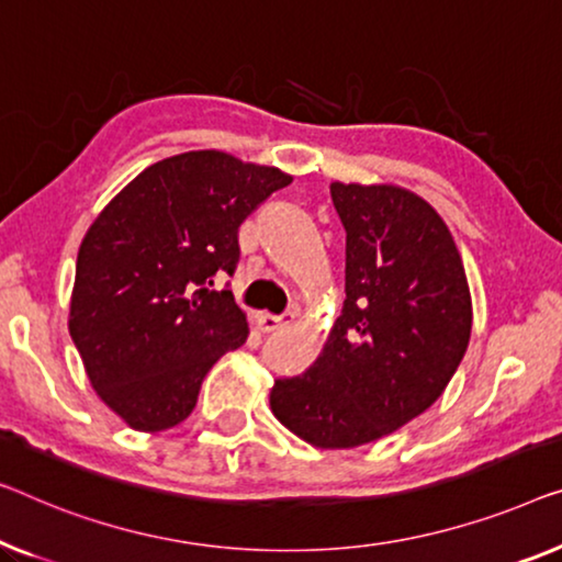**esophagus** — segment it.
I'll return each mask as SVG.
<instances>
[{"label": "esophagus", "mask_w": 562, "mask_h": 562, "mask_svg": "<svg viewBox=\"0 0 562 562\" xmlns=\"http://www.w3.org/2000/svg\"><path fill=\"white\" fill-rule=\"evenodd\" d=\"M292 321H295V313H292V310H288V313H282V315L262 313V315H257V328L262 333H274V330L288 328Z\"/></svg>", "instance_id": "obj_1"}]
</instances>
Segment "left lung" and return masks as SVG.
I'll use <instances>...</instances> for the list:
<instances>
[{
	"mask_svg": "<svg viewBox=\"0 0 562 562\" xmlns=\"http://www.w3.org/2000/svg\"><path fill=\"white\" fill-rule=\"evenodd\" d=\"M346 229V303L323 353L278 379L272 414L321 449H350L424 414L462 363L472 300L441 216L398 187L330 183Z\"/></svg>",
	"mask_w": 562,
	"mask_h": 562,
	"instance_id": "8db88e82",
	"label": "left lung"
}]
</instances>
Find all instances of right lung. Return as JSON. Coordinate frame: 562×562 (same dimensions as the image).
<instances>
[{
    "label": "right lung",
    "mask_w": 562,
    "mask_h": 562,
    "mask_svg": "<svg viewBox=\"0 0 562 562\" xmlns=\"http://www.w3.org/2000/svg\"><path fill=\"white\" fill-rule=\"evenodd\" d=\"M292 181L222 150L140 171L88 229L70 335L98 396L138 431L194 412L212 366L247 340V317L214 280L234 274L239 227Z\"/></svg>",
    "instance_id": "add662e5"
}]
</instances>
